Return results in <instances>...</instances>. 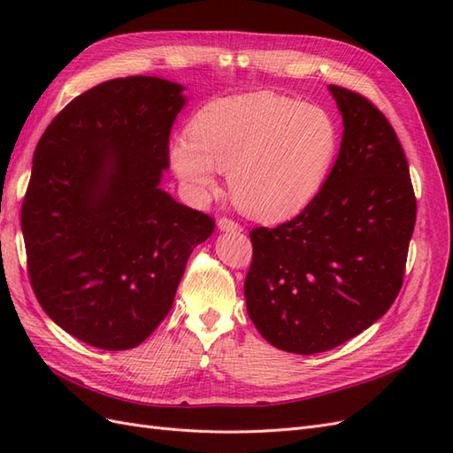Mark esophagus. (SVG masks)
Wrapping results in <instances>:
<instances>
[{"label": "esophagus", "mask_w": 453, "mask_h": 453, "mask_svg": "<svg viewBox=\"0 0 453 453\" xmlns=\"http://www.w3.org/2000/svg\"><path fill=\"white\" fill-rule=\"evenodd\" d=\"M217 225H219V228L221 230H226V232H240L242 230V225L238 223V221H234V219H230V217H221L217 221Z\"/></svg>", "instance_id": "1"}]
</instances>
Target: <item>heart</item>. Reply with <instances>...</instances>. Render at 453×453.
I'll return each instance as SVG.
<instances>
[{
	"instance_id": "b5f03b06",
	"label": "heart",
	"mask_w": 453,
	"mask_h": 453,
	"mask_svg": "<svg viewBox=\"0 0 453 453\" xmlns=\"http://www.w3.org/2000/svg\"><path fill=\"white\" fill-rule=\"evenodd\" d=\"M338 150L340 125L326 107L253 92L198 109L188 135L170 143V162L196 196L217 188V170L228 172L243 213L281 221L318 196Z\"/></svg>"
}]
</instances>
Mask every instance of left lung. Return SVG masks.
<instances>
[{
  "instance_id": "left-lung-1",
  "label": "left lung",
  "mask_w": 453,
  "mask_h": 453,
  "mask_svg": "<svg viewBox=\"0 0 453 453\" xmlns=\"http://www.w3.org/2000/svg\"><path fill=\"white\" fill-rule=\"evenodd\" d=\"M328 90L344 122L331 175L291 221L250 232L243 283L257 331L298 355L344 344L391 308L418 210L391 122L359 92Z\"/></svg>"
}]
</instances>
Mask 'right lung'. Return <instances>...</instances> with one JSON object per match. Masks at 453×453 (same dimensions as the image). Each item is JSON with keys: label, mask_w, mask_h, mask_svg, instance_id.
Instances as JSON below:
<instances>
[{"label": "right lung", "mask_w": 453, "mask_h": 453, "mask_svg": "<svg viewBox=\"0 0 453 453\" xmlns=\"http://www.w3.org/2000/svg\"><path fill=\"white\" fill-rule=\"evenodd\" d=\"M181 92L158 77L105 81L67 104L35 147L20 213L30 283L49 318L88 346H140L215 228L158 187Z\"/></svg>", "instance_id": "add662e5"}]
</instances>
